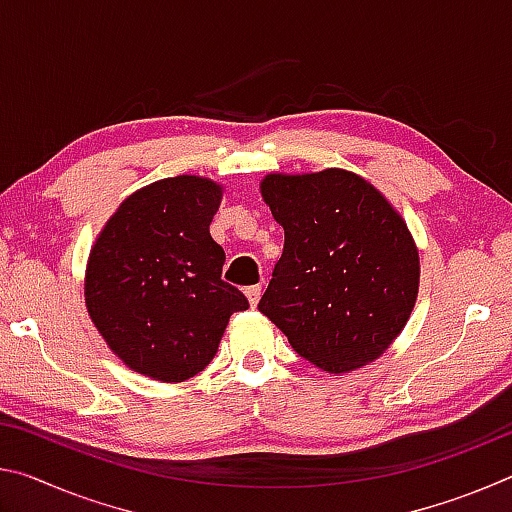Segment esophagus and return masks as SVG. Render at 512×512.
Segmentation results:
<instances>
[{
  "mask_svg": "<svg viewBox=\"0 0 512 512\" xmlns=\"http://www.w3.org/2000/svg\"><path fill=\"white\" fill-rule=\"evenodd\" d=\"M246 298L250 302V307H257L259 298H262V284H253V287L246 289Z\"/></svg>",
  "mask_w": 512,
  "mask_h": 512,
  "instance_id": "obj_1",
  "label": "esophagus"
}]
</instances>
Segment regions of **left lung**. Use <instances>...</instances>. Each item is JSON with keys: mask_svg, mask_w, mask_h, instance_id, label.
I'll list each match as a JSON object with an SVG mask.
<instances>
[{"mask_svg": "<svg viewBox=\"0 0 512 512\" xmlns=\"http://www.w3.org/2000/svg\"><path fill=\"white\" fill-rule=\"evenodd\" d=\"M262 196L284 228V250L259 311L327 372L381 357L418 298V248L402 216L343 169L271 173Z\"/></svg>", "mask_w": 512, "mask_h": 512, "instance_id": "8db88e82", "label": "left lung"}]
</instances>
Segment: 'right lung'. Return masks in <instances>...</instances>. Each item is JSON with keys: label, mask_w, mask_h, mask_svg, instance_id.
Returning a JSON list of instances; mask_svg holds the SVG:
<instances>
[{"label": "right lung", "mask_w": 512, "mask_h": 512, "mask_svg": "<svg viewBox=\"0 0 512 512\" xmlns=\"http://www.w3.org/2000/svg\"><path fill=\"white\" fill-rule=\"evenodd\" d=\"M221 187L164 178L128 196L94 244L85 305L110 350L158 381H185L214 359L230 316L248 309L221 280L225 253L210 235Z\"/></svg>", "instance_id": "right-lung-1"}]
</instances>
